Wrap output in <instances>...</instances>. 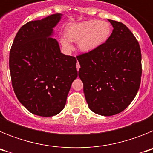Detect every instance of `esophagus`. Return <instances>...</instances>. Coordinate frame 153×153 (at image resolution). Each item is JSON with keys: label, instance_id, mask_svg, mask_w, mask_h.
Segmentation results:
<instances>
[{"label": "esophagus", "instance_id": "esophagus-1", "mask_svg": "<svg viewBox=\"0 0 153 153\" xmlns=\"http://www.w3.org/2000/svg\"><path fill=\"white\" fill-rule=\"evenodd\" d=\"M79 63H78L77 62V63H76V69H77V70H79Z\"/></svg>", "mask_w": 153, "mask_h": 153}]
</instances>
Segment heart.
<instances>
[{
    "label": "heart",
    "mask_w": 153,
    "mask_h": 153,
    "mask_svg": "<svg viewBox=\"0 0 153 153\" xmlns=\"http://www.w3.org/2000/svg\"><path fill=\"white\" fill-rule=\"evenodd\" d=\"M111 33V27L105 21L96 20L73 24L66 30V37L60 38V44L66 51L73 49L70 42L77 41L78 48L83 53L97 51L106 42Z\"/></svg>",
    "instance_id": "heart-1"
}]
</instances>
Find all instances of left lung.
<instances>
[{"label":"left lung","mask_w":153,"mask_h":153,"mask_svg":"<svg viewBox=\"0 0 153 153\" xmlns=\"http://www.w3.org/2000/svg\"><path fill=\"white\" fill-rule=\"evenodd\" d=\"M111 35L97 51L76 56L79 76L88 106L93 113L110 117L121 113L136 97L141 82V50L123 23L108 20Z\"/></svg>","instance_id":"obj_1"}]
</instances>
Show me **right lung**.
I'll use <instances>...</instances> for the list:
<instances>
[{
  "label": "right lung",
  "instance_id": "add662e5",
  "mask_svg": "<svg viewBox=\"0 0 153 153\" xmlns=\"http://www.w3.org/2000/svg\"><path fill=\"white\" fill-rule=\"evenodd\" d=\"M62 15L55 13L24 24L10 51L14 93L28 111L40 117H53L63 110L78 75L76 59L62 53L52 37Z\"/></svg>",
  "mask_w": 153,
  "mask_h": 153
}]
</instances>
